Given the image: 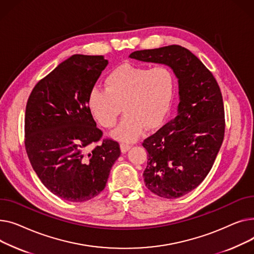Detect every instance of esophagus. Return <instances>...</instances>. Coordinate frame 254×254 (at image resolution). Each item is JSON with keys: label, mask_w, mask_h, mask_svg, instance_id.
Segmentation results:
<instances>
[{"label": "esophagus", "mask_w": 254, "mask_h": 254, "mask_svg": "<svg viewBox=\"0 0 254 254\" xmlns=\"http://www.w3.org/2000/svg\"><path fill=\"white\" fill-rule=\"evenodd\" d=\"M120 147H121V152H122V153H126V152H128V151L130 150L131 146H130L129 144L123 142V143L120 144Z\"/></svg>", "instance_id": "esophagus-1"}]
</instances>
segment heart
Here are the masks:
<instances>
[{
  "instance_id": "obj_1",
  "label": "heart",
  "mask_w": 254,
  "mask_h": 254,
  "mask_svg": "<svg viewBox=\"0 0 254 254\" xmlns=\"http://www.w3.org/2000/svg\"><path fill=\"white\" fill-rule=\"evenodd\" d=\"M106 89L93 88L88 106L98 123L111 129L122 113L126 114L113 136L123 142L139 138L144 129L159 127L167 117L174 96L172 70L163 64L153 67L123 64L104 80Z\"/></svg>"
}]
</instances>
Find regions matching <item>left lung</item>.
<instances>
[{"label":"left lung","mask_w":254,"mask_h":254,"mask_svg":"<svg viewBox=\"0 0 254 254\" xmlns=\"http://www.w3.org/2000/svg\"><path fill=\"white\" fill-rule=\"evenodd\" d=\"M130 58L165 64L178 79L175 117L143 140L145 187L159 197L176 199L196 189L211 170L225 136V109L211 71L180 45L134 51Z\"/></svg>","instance_id":"left-lung-1"}]
</instances>
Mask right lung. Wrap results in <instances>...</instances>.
<instances>
[{
  "label": "right lung",
  "instance_id": "right-lung-1",
  "mask_svg": "<svg viewBox=\"0 0 254 254\" xmlns=\"http://www.w3.org/2000/svg\"><path fill=\"white\" fill-rule=\"evenodd\" d=\"M109 62L102 55L74 54L58 64L33 89L24 118L27 157L55 196L88 201L106 188L120 157V145L103 139L88 106V96Z\"/></svg>",
  "mask_w": 254,
  "mask_h": 254
}]
</instances>
